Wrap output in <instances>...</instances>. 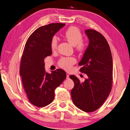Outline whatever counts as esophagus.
Returning a JSON list of instances; mask_svg holds the SVG:
<instances>
[{
	"label": "esophagus",
	"instance_id": "esophagus-1",
	"mask_svg": "<svg viewBox=\"0 0 130 130\" xmlns=\"http://www.w3.org/2000/svg\"><path fill=\"white\" fill-rule=\"evenodd\" d=\"M69 77V74H67V79H68V78Z\"/></svg>",
	"mask_w": 130,
	"mask_h": 130
}]
</instances>
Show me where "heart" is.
Returning <instances> with one entry per match:
<instances>
[{"mask_svg": "<svg viewBox=\"0 0 130 130\" xmlns=\"http://www.w3.org/2000/svg\"><path fill=\"white\" fill-rule=\"evenodd\" d=\"M64 35L67 40L72 45L76 47V49L77 51L82 52L87 48V44L83 40V34L81 30L76 26H71L68 28L65 32ZM57 44V38L55 36L53 37L50 42L51 50L54 51L56 50ZM76 62V59L74 57H62L59 59L58 64L65 70H69Z\"/></svg>", "mask_w": 130, "mask_h": 130, "instance_id": "b5f03b06", "label": "heart"}]
</instances>
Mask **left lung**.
Listing matches in <instances>:
<instances>
[{
	"mask_svg": "<svg viewBox=\"0 0 130 130\" xmlns=\"http://www.w3.org/2000/svg\"><path fill=\"white\" fill-rule=\"evenodd\" d=\"M85 33L89 45L79 63L80 71L88 78L83 83L75 75L69 76L75 86L71 96L75 105L86 112L101 106L109 95L113 83V61L110 47L102 35L94 29Z\"/></svg>",
	"mask_w": 130,
	"mask_h": 130,
	"instance_id": "left-lung-1",
	"label": "left lung"
}]
</instances>
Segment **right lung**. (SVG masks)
I'll list each match as a JSON object with an SVG mask.
<instances>
[{
    "mask_svg": "<svg viewBox=\"0 0 130 130\" xmlns=\"http://www.w3.org/2000/svg\"><path fill=\"white\" fill-rule=\"evenodd\" d=\"M65 24L51 23L35 30L25 45L21 59L20 74L28 99L39 108L48 105L54 99L55 89L67 77L61 69L46 72L44 59L52 54L51 39Z\"/></svg>",
    "mask_w": 130,
    "mask_h": 130,
    "instance_id": "add662e5",
    "label": "right lung"
}]
</instances>
